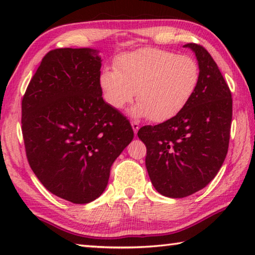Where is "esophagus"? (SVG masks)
I'll return each instance as SVG.
<instances>
[{
    "label": "esophagus",
    "instance_id": "34e87169",
    "mask_svg": "<svg viewBox=\"0 0 255 255\" xmlns=\"http://www.w3.org/2000/svg\"><path fill=\"white\" fill-rule=\"evenodd\" d=\"M131 127L133 129V132L137 133L138 129H139V124H138L137 122H131Z\"/></svg>",
    "mask_w": 255,
    "mask_h": 255
}]
</instances>
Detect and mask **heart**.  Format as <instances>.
<instances>
[{"instance_id":"heart-1","label":"heart","mask_w":255,"mask_h":255,"mask_svg":"<svg viewBox=\"0 0 255 255\" xmlns=\"http://www.w3.org/2000/svg\"><path fill=\"white\" fill-rule=\"evenodd\" d=\"M200 81V67L189 55L141 48L118 56L115 68H105L99 85L111 108L122 110L136 97V117L167 122L182 111L195 96Z\"/></svg>"}]
</instances>
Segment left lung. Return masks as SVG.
Listing matches in <instances>:
<instances>
[{
  "mask_svg": "<svg viewBox=\"0 0 255 255\" xmlns=\"http://www.w3.org/2000/svg\"><path fill=\"white\" fill-rule=\"evenodd\" d=\"M195 51L200 81L195 96L178 116L144 126L137 135L146 145V169L154 188L170 198H184L205 188L221 169L228 150L233 116L232 93L204 47Z\"/></svg>",
  "mask_w": 255,
  "mask_h": 255,
  "instance_id": "left-lung-1",
  "label": "left lung"
}]
</instances>
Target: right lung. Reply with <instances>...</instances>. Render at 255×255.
Here are the masks:
<instances>
[{"label": "right lung", "mask_w": 255, "mask_h": 255, "mask_svg": "<svg viewBox=\"0 0 255 255\" xmlns=\"http://www.w3.org/2000/svg\"><path fill=\"white\" fill-rule=\"evenodd\" d=\"M100 68L94 49L50 50L21 103L30 167L48 191L73 204L102 195L112 163L133 138L129 120L103 100Z\"/></svg>", "instance_id": "right-lung-1"}]
</instances>
